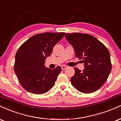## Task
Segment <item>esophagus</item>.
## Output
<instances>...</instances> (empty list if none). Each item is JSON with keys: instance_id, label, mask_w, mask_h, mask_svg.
I'll list each match as a JSON object with an SVG mask.
<instances>
[{"instance_id": "obj_1", "label": "esophagus", "mask_w": 121, "mask_h": 121, "mask_svg": "<svg viewBox=\"0 0 121 121\" xmlns=\"http://www.w3.org/2000/svg\"><path fill=\"white\" fill-rule=\"evenodd\" d=\"M67 67L66 66H65V65H63V66H62V70H64V69H66V68Z\"/></svg>"}]
</instances>
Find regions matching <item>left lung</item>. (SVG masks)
Here are the masks:
<instances>
[{"mask_svg":"<svg viewBox=\"0 0 121 121\" xmlns=\"http://www.w3.org/2000/svg\"><path fill=\"white\" fill-rule=\"evenodd\" d=\"M65 36L73 46L76 57L84 64L83 71L74 68L75 75L71 79L72 85L82 93L96 91L103 86L111 72L109 50L97 38L88 34L66 33Z\"/></svg>","mask_w":121,"mask_h":121,"instance_id":"8db88e82","label":"left lung"}]
</instances>
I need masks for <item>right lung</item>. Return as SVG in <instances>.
<instances>
[{"mask_svg":"<svg viewBox=\"0 0 121 121\" xmlns=\"http://www.w3.org/2000/svg\"><path fill=\"white\" fill-rule=\"evenodd\" d=\"M65 33H43L31 37L18 48L14 70L22 87L34 94L46 93L54 86L62 71L60 66L46 67L45 59Z\"/></svg>","mask_w":121,"mask_h":121,"instance_id":"obj_1","label":"right lung"}]
</instances>
